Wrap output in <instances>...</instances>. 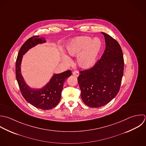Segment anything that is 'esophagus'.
I'll return each mask as SVG.
<instances>
[{"mask_svg": "<svg viewBox=\"0 0 146 146\" xmlns=\"http://www.w3.org/2000/svg\"><path fill=\"white\" fill-rule=\"evenodd\" d=\"M73 74L74 76H76V77H78V76L80 75V73H79V72L78 71H74L73 72Z\"/></svg>", "mask_w": 146, "mask_h": 146, "instance_id": "obj_1", "label": "esophagus"}]
</instances>
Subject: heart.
Segmentation results:
<instances>
[{
	"label": "heart",
	"instance_id": "b5f03b06",
	"mask_svg": "<svg viewBox=\"0 0 146 146\" xmlns=\"http://www.w3.org/2000/svg\"><path fill=\"white\" fill-rule=\"evenodd\" d=\"M102 48V42L100 38L83 36L72 39L66 46V50L70 56H77V62L80 68L88 69L95 64ZM62 57L66 64L72 62L66 54H62Z\"/></svg>",
	"mask_w": 146,
	"mask_h": 146
}]
</instances>
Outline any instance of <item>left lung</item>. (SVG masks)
<instances>
[{
  "mask_svg": "<svg viewBox=\"0 0 146 146\" xmlns=\"http://www.w3.org/2000/svg\"><path fill=\"white\" fill-rule=\"evenodd\" d=\"M102 33L106 42L104 54L92 68L80 71L78 77L83 102L95 108L108 104L117 95L124 70L120 45L110 35Z\"/></svg>",
  "mask_w": 146,
  "mask_h": 146,
  "instance_id": "8db88e82",
  "label": "left lung"
}]
</instances>
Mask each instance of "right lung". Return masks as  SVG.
<instances>
[{
    "mask_svg": "<svg viewBox=\"0 0 146 146\" xmlns=\"http://www.w3.org/2000/svg\"><path fill=\"white\" fill-rule=\"evenodd\" d=\"M45 42V38L34 36L23 44L16 61V77L21 94L28 103L38 109L49 110L59 103L64 82L72 75V71L69 70L60 74H54L46 85L41 89H36L27 85L21 74L20 68L23 56L32 47Z\"/></svg>",
    "mask_w": 146,
    "mask_h": 146,
    "instance_id": "add662e5",
    "label": "right lung"
}]
</instances>
